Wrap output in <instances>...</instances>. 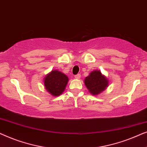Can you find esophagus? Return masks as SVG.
I'll return each instance as SVG.
<instances>
[{
    "mask_svg": "<svg viewBox=\"0 0 147 147\" xmlns=\"http://www.w3.org/2000/svg\"><path fill=\"white\" fill-rule=\"evenodd\" d=\"M74 77H75L76 79H80V77H81V75L78 74H77V75H75V76H74Z\"/></svg>",
    "mask_w": 147,
    "mask_h": 147,
    "instance_id": "obj_1",
    "label": "esophagus"
}]
</instances>
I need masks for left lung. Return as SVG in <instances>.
<instances>
[{"instance_id":"1","label":"left lung","mask_w":147,"mask_h":147,"mask_svg":"<svg viewBox=\"0 0 147 147\" xmlns=\"http://www.w3.org/2000/svg\"><path fill=\"white\" fill-rule=\"evenodd\" d=\"M84 84L90 93L93 95H98L107 87L108 80L100 71L95 70L90 73L89 76L86 77Z\"/></svg>"}]
</instances>
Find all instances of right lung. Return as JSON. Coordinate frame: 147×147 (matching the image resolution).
<instances>
[{"instance_id":"obj_1","label":"right lung","mask_w":147,"mask_h":147,"mask_svg":"<svg viewBox=\"0 0 147 147\" xmlns=\"http://www.w3.org/2000/svg\"><path fill=\"white\" fill-rule=\"evenodd\" d=\"M68 82L67 76L57 70H53L44 80L45 89L53 96L61 95Z\"/></svg>"}]
</instances>
